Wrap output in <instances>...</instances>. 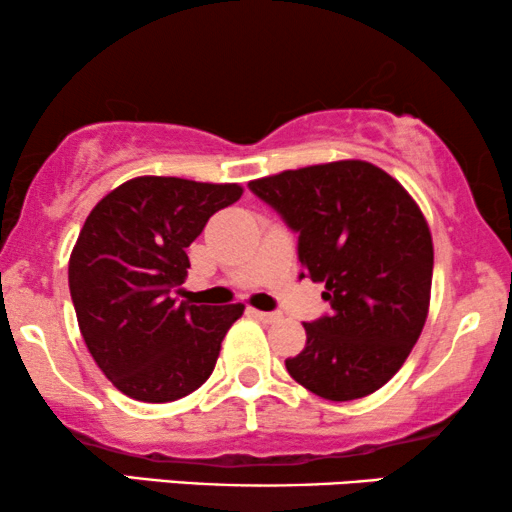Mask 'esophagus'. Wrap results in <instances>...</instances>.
<instances>
[{"mask_svg": "<svg viewBox=\"0 0 512 512\" xmlns=\"http://www.w3.org/2000/svg\"><path fill=\"white\" fill-rule=\"evenodd\" d=\"M251 314H254L256 319H261L263 324H272V321L279 319L277 312H261V310H251Z\"/></svg>", "mask_w": 512, "mask_h": 512, "instance_id": "34e87169", "label": "esophagus"}]
</instances>
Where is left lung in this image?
Here are the masks:
<instances>
[{"label": "left lung", "mask_w": 512, "mask_h": 512, "mask_svg": "<svg viewBox=\"0 0 512 512\" xmlns=\"http://www.w3.org/2000/svg\"><path fill=\"white\" fill-rule=\"evenodd\" d=\"M298 233L300 279L324 282L331 314L303 324L286 370L328 401H354L394 377L422 333L433 242L417 202L366 160L310 165L249 181Z\"/></svg>", "instance_id": "left-lung-1"}]
</instances>
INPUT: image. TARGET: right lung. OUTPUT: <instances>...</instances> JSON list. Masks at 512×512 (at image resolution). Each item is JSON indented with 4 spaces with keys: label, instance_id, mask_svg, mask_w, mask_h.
<instances>
[{
    "label": "right lung",
    "instance_id": "right-lung-1",
    "mask_svg": "<svg viewBox=\"0 0 512 512\" xmlns=\"http://www.w3.org/2000/svg\"><path fill=\"white\" fill-rule=\"evenodd\" d=\"M242 186L137 177L97 202L69 256V293L88 352L107 380L144 403L205 384L244 305L179 303L186 249Z\"/></svg>",
    "mask_w": 512,
    "mask_h": 512
}]
</instances>
